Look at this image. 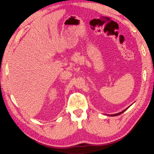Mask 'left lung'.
<instances>
[{"mask_svg":"<svg viewBox=\"0 0 154 154\" xmlns=\"http://www.w3.org/2000/svg\"><path fill=\"white\" fill-rule=\"evenodd\" d=\"M128 108H129V106L128 107ZM128 108H127L126 109H125L124 110H123L122 112H119V113H118V114H110V115H109V116H118V115H120V114H122L123 112H124L127 110V109H128Z\"/></svg>","mask_w":154,"mask_h":154,"instance_id":"1","label":"left lung"}]
</instances>
